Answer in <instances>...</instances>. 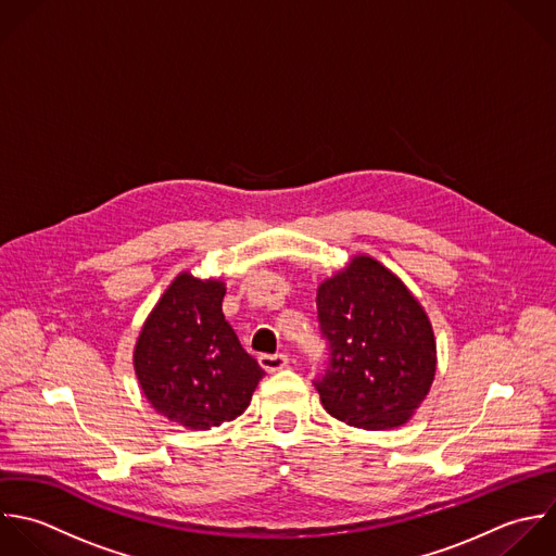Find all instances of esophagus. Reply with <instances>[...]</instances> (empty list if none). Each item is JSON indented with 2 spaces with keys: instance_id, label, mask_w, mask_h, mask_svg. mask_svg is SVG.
I'll list each match as a JSON object with an SVG mask.
<instances>
[{
  "instance_id": "obj_1",
  "label": "esophagus",
  "mask_w": 556,
  "mask_h": 556,
  "mask_svg": "<svg viewBox=\"0 0 556 556\" xmlns=\"http://www.w3.org/2000/svg\"><path fill=\"white\" fill-rule=\"evenodd\" d=\"M257 362H260V366L266 370V372H277V370H281V368H286L288 366V355H283V353H277V355H260L257 357Z\"/></svg>"
}]
</instances>
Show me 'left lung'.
I'll list each match as a JSON object with an SVG mask.
<instances>
[{
    "label": "left lung",
    "instance_id": "8db88e82",
    "mask_svg": "<svg viewBox=\"0 0 556 556\" xmlns=\"http://www.w3.org/2000/svg\"><path fill=\"white\" fill-rule=\"evenodd\" d=\"M329 362L314 381L325 409L357 429L405 425L431 390L438 355L418 299L381 262L357 255L316 294Z\"/></svg>",
    "mask_w": 556,
    "mask_h": 556
}]
</instances>
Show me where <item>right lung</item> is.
<instances>
[{"instance_id": "obj_1", "label": "right lung", "mask_w": 556, "mask_h": 556, "mask_svg": "<svg viewBox=\"0 0 556 556\" xmlns=\"http://www.w3.org/2000/svg\"><path fill=\"white\" fill-rule=\"evenodd\" d=\"M223 296V281L181 273L134 349V370L151 407L192 431L238 418L264 377L225 320Z\"/></svg>"}]
</instances>
